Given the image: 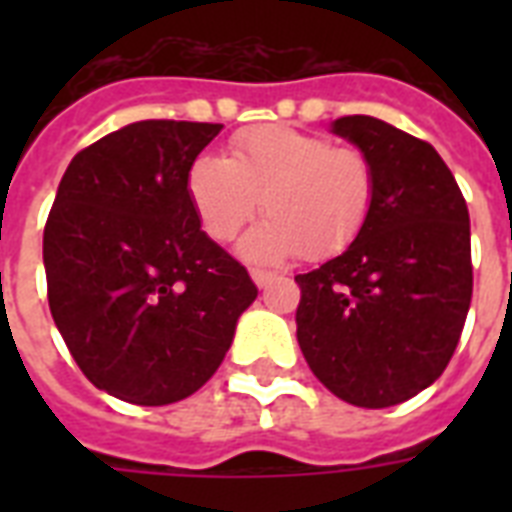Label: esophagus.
Returning <instances> with one entry per match:
<instances>
[{
    "label": "esophagus",
    "mask_w": 512,
    "mask_h": 512,
    "mask_svg": "<svg viewBox=\"0 0 512 512\" xmlns=\"http://www.w3.org/2000/svg\"><path fill=\"white\" fill-rule=\"evenodd\" d=\"M273 279H276V273H271V271H257V268H255V271H252V281H255V284L260 289L268 287V284H271Z\"/></svg>",
    "instance_id": "esophagus-1"
}]
</instances>
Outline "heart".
Segmentation results:
<instances>
[{
  "instance_id": "obj_1",
  "label": "heart",
  "mask_w": 512,
  "mask_h": 512,
  "mask_svg": "<svg viewBox=\"0 0 512 512\" xmlns=\"http://www.w3.org/2000/svg\"><path fill=\"white\" fill-rule=\"evenodd\" d=\"M185 191L201 228L215 241H231L263 199L268 220L241 241V255L252 263H281L297 252L305 260H327L364 228L374 172L356 148L265 124L233 138L231 159H193Z\"/></svg>"
}]
</instances>
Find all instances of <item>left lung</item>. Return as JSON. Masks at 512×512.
I'll use <instances>...</instances> for the list:
<instances>
[{
	"mask_svg": "<svg viewBox=\"0 0 512 512\" xmlns=\"http://www.w3.org/2000/svg\"><path fill=\"white\" fill-rule=\"evenodd\" d=\"M332 132L369 159V217L342 255L300 273L297 342L337 398L385 409L441 377L470 297L468 204L430 143L374 116Z\"/></svg>",
	"mask_w": 512,
	"mask_h": 512,
	"instance_id": "left-lung-1",
	"label": "left lung"
}]
</instances>
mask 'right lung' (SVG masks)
<instances>
[{
	"mask_svg": "<svg viewBox=\"0 0 512 512\" xmlns=\"http://www.w3.org/2000/svg\"><path fill=\"white\" fill-rule=\"evenodd\" d=\"M223 124H127L71 159L44 225L55 327L84 377L140 406L217 372L257 287L201 231L185 175Z\"/></svg>",
	"mask_w": 512,
	"mask_h": 512,
	"instance_id": "add662e5",
	"label": "right lung"
}]
</instances>
